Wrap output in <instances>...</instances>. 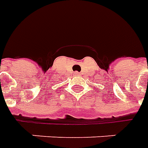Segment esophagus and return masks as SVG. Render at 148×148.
Instances as JSON below:
<instances>
[{"label": "esophagus", "instance_id": "esophagus-1", "mask_svg": "<svg viewBox=\"0 0 148 148\" xmlns=\"http://www.w3.org/2000/svg\"><path fill=\"white\" fill-rule=\"evenodd\" d=\"M75 74H76V75H77V76H79V74H78L77 72H76V73H75Z\"/></svg>", "mask_w": 148, "mask_h": 148}]
</instances>
